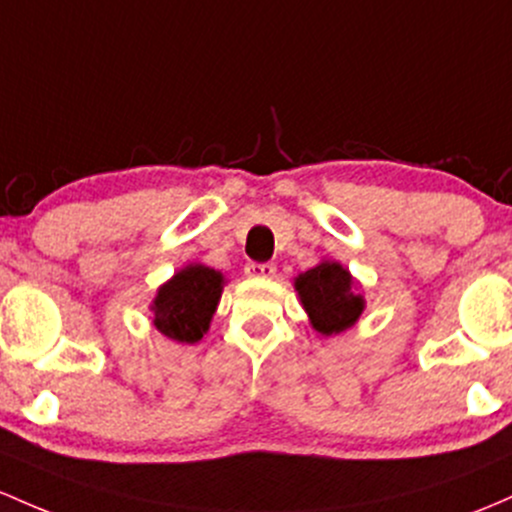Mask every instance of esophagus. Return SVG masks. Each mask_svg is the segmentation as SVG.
<instances>
[{
    "label": "esophagus",
    "instance_id": "1",
    "mask_svg": "<svg viewBox=\"0 0 512 512\" xmlns=\"http://www.w3.org/2000/svg\"><path fill=\"white\" fill-rule=\"evenodd\" d=\"M274 272H277V265H274V262H247L245 265L247 277L269 279V277H274Z\"/></svg>",
    "mask_w": 512,
    "mask_h": 512
}]
</instances>
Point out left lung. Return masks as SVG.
<instances>
[{
    "instance_id": "obj_1",
    "label": "left lung",
    "mask_w": 512,
    "mask_h": 512,
    "mask_svg": "<svg viewBox=\"0 0 512 512\" xmlns=\"http://www.w3.org/2000/svg\"><path fill=\"white\" fill-rule=\"evenodd\" d=\"M303 308L311 316L313 328L323 335L342 333L357 323L362 313V296L352 291V277L338 262H320L296 279Z\"/></svg>"
}]
</instances>
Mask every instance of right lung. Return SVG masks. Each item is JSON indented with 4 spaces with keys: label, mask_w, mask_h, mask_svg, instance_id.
<instances>
[{
    "label": "right lung",
    "mask_w": 512,
    "mask_h": 512,
    "mask_svg": "<svg viewBox=\"0 0 512 512\" xmlns=\"http://www.w3.org/2000/svg\"><path fill=\"white\" fill-rule=\"evenodd\" d=\"M221 284L223 277L216 269L184 267L157 291L153 301L155 328L177 342H199L209 330L221 299Z\"/></svg>",
    "instance_id": "right-lung-1"
}]
</instances>
